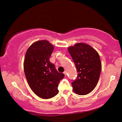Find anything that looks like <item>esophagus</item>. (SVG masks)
Here are the masks:
<instances>
[{
    "instance_id": "esophagus-1",
    "label": "esophagus",
    "mask_w": 122,
    "mask_h": 122,
    "mask_svg": "<svg viewBox=\"0 0 122 122\" xmlns=\"http://www.w3.org/2000/svg\"><path fill=\"white\" fill-rule=\"evenodd\" d=\"M64 75H65V76H66V75H67V72H66V71H65L64 72Z\"/></svg>"
}]
</instances>
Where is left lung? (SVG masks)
<instances>
[{
    "label": "left lung",
    "instance_id": "1",
    "mask_svg": "<svg viewBox=\"0 0 122 122\" xmlns=\"http://www.w3.org/2000/svg\"><path fill=\"white\" fill-rule=\"evenodd\" d=\"M78 72L71 85L75 93L86 95L97 84L101 71V63L97 52L86 43H76L68 47Z\"/></svg>",
    "mask_w": 122,
    "mask_h": 122
}]
</instances>
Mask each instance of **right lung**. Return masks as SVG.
<instances>
[{"label":"right lung","instance_id":"1","mask_svg":"<svg viewBox=\"0 0 122 122\" xmlns=\"http://www.w3.org/2000/svg\"><path fill=\"white\" fill-rule=\"evenodd\" d=\"M53 50L48 41H37L27 49L24 60L25 74L29 85L38 96L44 99L58 93V83L65 76L50 61Z\"/></svg>","mask_w":122,"mask_h":122}]
</instances>
